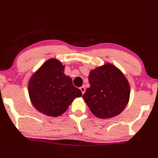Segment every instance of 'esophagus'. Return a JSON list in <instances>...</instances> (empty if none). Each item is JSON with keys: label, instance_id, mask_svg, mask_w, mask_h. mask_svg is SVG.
Instances as JSON below:
<instances>
[{"label": "esophagus", "instance_id": "1", "mask_svg": "<svg viewBox=\"0 0 158 158\" xmlns=\"http://www.w3.org/2000/svg\"><path fill=\"white\" fill-rule=\"evenodd\" d=\"M80 90H81V91L82 94H84V93H85V87H84V86H82V87H81V88H80Z\"/></svg>", "mask_w": 158, "mask_h": 158}]
</instances>
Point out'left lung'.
I'll use <instances>...</instances> for the list:
<instances>
[{
	"label": "left lung",
	"instance_id": "1",
	"mask_svg": "<svg viewBox=\"0 0 158 158\" xmlns=\"http://www.w3.org/2000/svg\"><path fill=\"white\" fill-rule=\"evenodd\" d=\"M90 87L83 98L92 113L99 118H110L122 113L128 102L130 85L122 72L111 64L92 70Z\"/></svg>",
	"mask_w": 158,
	"mask_h": 158
}]
</instances>
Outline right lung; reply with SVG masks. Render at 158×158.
Here are the masks:
<instances>
[{"label":"right lung","instance_id":"right-lung-1","mask_svg":"<svg viewBox=\"0 0 158 158\" xmlns=\"http://www.w3.org/2000/svg\"><path fill=\"white\" fill-rule=\"evenodd\" d=\"M64 66L54 59L48 60L29 81L28 93L32 105L48 116L64 113L73 100L82 96L73 85L71 78L64 74Z\"/></svg>","mask_w":158,"mask_h":158}]
</instances>
